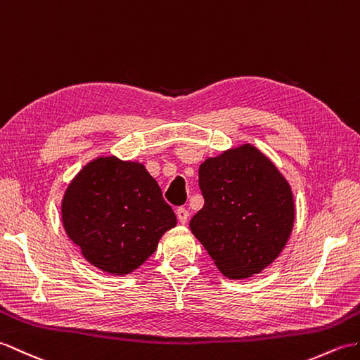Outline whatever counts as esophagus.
I'll list each match as a JSON object with an SVG mask.
<instances>
[{
  "mask_svg": "<svg viewBox=\"0 0 360 360\" xmlns=\"http://www.w3.org/2000/svg\"><path fill=\"white\" fill-rule=\"evenodd\" d=\"M176 216H178V221L181 222V224H186L187 222V219H188V216H190V213H188V210L187 208H184V207H179L178 210H176Z\"/></svg>",
  "mask_w": 360,
  "mask_h": 360,
  "instance_id": "1",
  "label": "esophagus"
}]
</instances>
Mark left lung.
<instances>
[{"label": "left lung", "instance_id": "obj_1", "mask_svg": "<svg viewBox=\"0 0 360 360\" xmlns=\"http://www.w3.org/2000/svg\"><path fill=\"white\" fill-rule=\"evenodd\" d=\"M199 187L205 202L190 230L224 276L250 278L282 253L295 224L293 191L261 150L242 144L207 158Z\"/></svg>", "mask_w": 360, "mask_h": 360}]
</instances>
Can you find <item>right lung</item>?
I'll use <instances>...</instances> for the list:
<instances>
[{"label":"right lung","instance_id":"obj_1","mask_svg":"<svg viewBox=\"0 0 360 360\" xmlns=\"http://www.w3.org/2000/svg\"><path fill=\"white\" fill-rule=\"evenodd\" d=\"M64 230L87 261L124 276L156 252L176 216L144 164L98 156L82 167L61 202Z\"/></svg>","mask_w":360,"mask_h":360}]
</instances>
